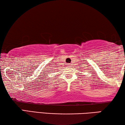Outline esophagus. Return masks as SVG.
I'll use <instances>...</instances> for the list:
<instances>
[{"mask_svg": "<svg viewBox=\"0 0 125 125\" xmlns=\"http://www.w3.org/2000/svg\"><path fill=\"white\" fill-rule=\"evenodd\" d=\"M67 65H68V67H71V65H72L71 63H68V64Z\"/></svg>", "mask_w": 125, "mask_h": 125, "instance_id": "34e87169", "label": "esophagus"}]
</instances>
